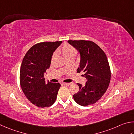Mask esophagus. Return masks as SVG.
Instances as JSON below:
<instances>
[{
  "instance_id": "1",
  "label": "esophagus",
  "mask_w": 134,
  "mask_h": 134,
  "mask_svg": "<svg viewBox=\"0 0 134 134\" xmlns=\"http://www.w3.org/2000/svg\"><path fill=\"white\" fill-rule=\"evenodd\" d=\"M62 84H63V85H64L69 86V85H70V84H71V83H63Z\"/></svg>"
}]
</instances>
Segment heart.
<instances>
[{"label":"heart","mask_w":134,"mask_h":134,"mask_svg":"<svg viewBox=\"0 0 134 134\" xmlns=\"http://www.w3.org/2000/svg\"><path fill=\"white\" fill-rule=\"evenodd\" d=\"M58 52L60 53H62L63 56L66 59H69L70 58H75L77 53L76 49L71 45L68 44H65L63 45L62 47L58 49ZM56 57V54L55 53L53 54L52 56L51 60L52 62L55 60V59Z\"/></svg>","instance_id":"b5f03b06"}]
</instances>
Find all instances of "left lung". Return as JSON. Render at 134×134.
<instances>
[{
    "label": "left lung",
    "mask_w": 134,
    "mask_h": 134,
    "mask_svg": "<svg viewBox=\"0 0 134 134\" xmlns=\"http://www.w3.org/2000/svg\"><path fill=\"white\" fill-rule=\"evenodd\" d=\"M75 47L80 54L78 73L87 79L85 86L77 83L79 87L78 92L73 95L77 104L83 107L92 105L100 99L106 92L111 79L108 60L100 47L90 41H68Z\"/></svg>",
    "instance_id": "8db88e82"
}]
</instances>
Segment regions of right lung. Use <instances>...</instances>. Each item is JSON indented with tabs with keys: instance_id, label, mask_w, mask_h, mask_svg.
<instances>
[{
	"instance_id": "obj_1",
	"label": "right lung",
	"mask_w": 134,
	"mask_h": 134,
	"mask_svg": "<svg viewBox=\"0 0 134 134\" xmlns=\"http://www.w3.org/2000/svg\"><path fill=\"white\" fill-rule=\"evenodd\" d=\"M62 42L37 43L23 59L20 70L21 88L28 100L38 107H51L56 100L60 84L46 83L44 75L50 67L53 52Z\"/></svg>"
}]
</instances>
